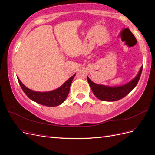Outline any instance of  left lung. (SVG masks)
Here are the masks:
<instances>
[{
  "label": "left lung",
  "instance_id": "obj_1",
  "mask_svg": "<svg viewBox=\"0 0 155 155\" xmlns=\"http://www.w3.org/2000/svg\"><path fill=\"white\" fill-rule=\"evenodd\" d=\"M143 66L140 68L138 75L132 81L125 84L124 85L116 87H107L105 85H100L92 82L88 77H87L88 82L89 83L94 94L98 99L106 101H114L121 100L124 97L137 86L141 76Z\"/></svg>",
  "mask_w": 155,
  "mask_h": 155
}]
</instances>
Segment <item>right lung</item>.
<instances>
[{
	"instance_id": "add662e5",
	"label": "right lung",
	"mask_w": 155,
	"mask_h": 155,
	"mask_svg": "<svg viewBox=\"0 0 155 155\" xmlns=\"http://www.w3.org/2000/svg\"><path fill=\"white\" fill-rule=\"evenodd\" d=\"M75 75L76 74H74V76L71 78H70L61 87L55 89V90L45 92L31 91L23 85L19 79L17 78V79L22 91L30 100L45 106L55 107L61 105L66 100L70 91V85H71Z\"/></svg>"
}]
</instances>
